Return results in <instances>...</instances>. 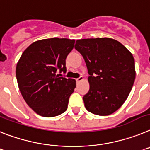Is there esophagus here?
Returning a JSON list of instances; mask_svg holds the SVG:
<instances>
[{
  "label": "esophagus",
  "instance_id": "34e87169",
  "mask_svg": "<svg viewBox=\"0 0 150 150\" xmlns=\"http://www.w3.org/2000/svg\"><path fill=\"white\" fill-rule=\"evenodd\" d=\"M84 80V78H83V76H80L79 78H78V79H76V81L77 82H80V81H81Z\"/></svg>",
  "mask_w": 150,
  "mask_h": 150
}]
</instances>
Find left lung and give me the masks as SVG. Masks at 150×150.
<instances>
[{
    "instance_id": "left-lung-1",
    "label": "left lung",
    "mask_w": 150,
    "mask_h": 150,
    "mask_svg": "<svg viewBox=\"0 0 150 150\" xmlns=\"http://www.w3.org/2000/svg\"><path fill=\"white\" fill-rule=\"evenodd\" d=\"M75 48L82 55L90 76V89L83 97L86 109L98 115L118 110L134 82V57L123 44L109 38L77 40Z\"/></svg>"
}]
</instances>
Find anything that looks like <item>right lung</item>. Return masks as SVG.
Listing matches in <instances>:
<instances>
[{
  "label": "right lung",
  "mask_w": 150,
  "mask_h": 150,
  "mask_svg": "<svg viewBox=\"0 0 150 150\" xmlns=\"http://www.w3.org/2000/svg\"><path fill=\"white\" fill-rule=\"evenodd\" d=\"M75 41L58 38L39 40L24 50L17 62L16 75L21 94L39 115L54 117L67 109L76 81L57 72L66 71V59Z\"/></svg>",
  "instance_id": "1"
}]
</instances>
